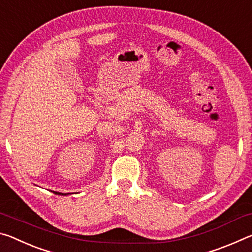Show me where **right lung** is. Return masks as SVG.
<instances>
[{
  "label": "right lung",
  "mask_w": 252,
  "mask_h": 252,
  "mask_svg": "<svg viewBox=\"0 0 252 252\" xmlns=\"http://www.w3.org/2000/svg\"><path fill=\"white\" fill-rule=\"evenodd\" d=\"M55 194H59V195H65V194H63V193H59V192H53Z\"/></svg>",
  "instance_id": "1"
}]
</instances>
